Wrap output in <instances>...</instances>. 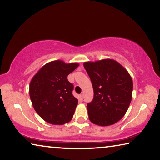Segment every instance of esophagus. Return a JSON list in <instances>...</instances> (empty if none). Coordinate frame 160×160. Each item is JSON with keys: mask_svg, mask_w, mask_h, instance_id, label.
Segmentation results:
<instances>
[{"mask_svg": "<svg viewBox=\"0 0 160 160\" xmlns=\"http://www.w3.org/2000/svg\"><path fill=\"white\" fill-rule=\"evenodd\" d=\"M79 98H80L81 100H83V94H80Z\"/></svg>", "mask_w": 160, "mask_h": 160, "instance_id": "esophagus-1", "label": "esophagus"}]
</instances>
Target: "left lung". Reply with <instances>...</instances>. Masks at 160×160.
I'll use <instances>...</instances> for the list:
<instances>
[{"instance_id": "8db88e82", "label": "left lung", "mask_w": 160, "mask_h": 160, "mask_svg": "<svg viewBox=\"0 0 160 160\" xmlns=\"http://www.w3.org/2000/svg\"><path fill=\"white\" fill-rule=\"evenodd\" d=\"M83 67L93 88V100L87 103L89 120L101 126L116 123L124 116L131 102V77L112 59L85 62Z\"/></svg>"}]
</instances>
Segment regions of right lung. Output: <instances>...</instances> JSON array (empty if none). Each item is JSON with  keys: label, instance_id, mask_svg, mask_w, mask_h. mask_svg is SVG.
Returning <instances> with one entry per match:
<instances>
[{"label": "right lung", "instance_id": "add662e5", "mask_svg": "<svg viewBox=\"0 0 160 160\" xmlns=\"http://www.w3.org/2000/svg\"><path fill=\"white\" fill-rule=\"evenodd\" d=\"M78 66L77 63L51 62L42 67L31 81L30 96L34 109L49 123L63 125L72 120L78 100L73 96L74 85L67 76Z\"/></svg>", "mask_w": 160, "mask_h": 160}]
</instances>
